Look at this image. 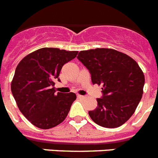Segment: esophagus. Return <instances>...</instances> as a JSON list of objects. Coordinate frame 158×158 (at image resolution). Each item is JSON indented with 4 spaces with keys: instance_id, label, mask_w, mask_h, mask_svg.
<instances>
[{
    "instance_id": "obj_1",
    "label": "esophagus",
    "mask_w": 158,
    "mask_h": 158,
    "mask_svg": "<svg viewBox=\"0 0 158 158\" xmlns=\"http://www.w3.org/2000/svg\"><path fill=\"white\" fill-rule=\"evenodd\" d=\"M77 97L80 98V99H85L86 96H84V95H77Z\"/></svg>"
}]
</instances>
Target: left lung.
Here are the masks:
<instances>
[{"instance_id": "1", "label": "left lung", "mask_w": 158, "mask_h": 158, "mask_svg": "<svg viewBox=\"0 0 158 158\" xmlns=\"http://www.w3.org/2000/svg\"><path fill=\"white\" fill-rule=\"evenodd\" d=\"M91 74L93 84H102L97 108L89 111L95 123L117 128L134 113L143 94L144 76L135 60L112 49L80 51L77 56Z\"/></svg>"}]
</instances>
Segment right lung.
<instances>
[{
	"instance_id": "obj_1",
	"label": "right lung",
	"mask_w": 158,
	"mask_h": 158,
	"mask_svg": "<svg viewBox=\"0 0 158 158\" xmlns=\"http://www.w3.org/2000/svg\"><path fill=\"white\" fill-rule=\"evenodd\" d=\"M78 51L42 48L26 55L16 68L11 91L18 108L34 126L54 128L66 119L76 99L73 92L55 93V81L65 63Z\"/></svg>"
}]
</instances>
